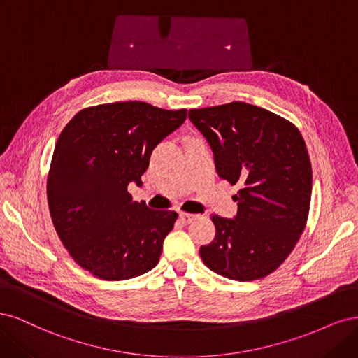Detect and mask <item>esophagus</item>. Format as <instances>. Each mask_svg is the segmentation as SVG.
I'll return each mask as SVG.
<instances>
[{
  "label": "esophagus",
  "instance_id": "34e87169",
  "mask_svg": "<svg viewBox=\"0 0 358 358\" xmlns=\"http://www.w3.org/2000/svg\"><path fill=\"white\" fill-rule=\"evenodd\" d=\"M199 215H196V214H190V213H180V218H181V222L184 223V224H189V223H192L193 220H196V218H198Z\"/></svg>",
  "mask_w": 358,
  "mask_h": 358
}]
</instances>
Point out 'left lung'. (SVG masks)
<instances>
[{"mask_svg":"<svg viewBox=\"0 0 358 358\" xmlns=\"http://www.w3.org/2000/svg\"><path fill=\"white\" fill-rule=\"evenodd\" d=\"M189 119L211 145L218 177L241 186L236 217L211 215L215 238L201 259L229 280L264 278L306 226L313 168L303 136L278 114L241 101L190 110Z\"/></svg>","mask_w":358,"mask_h":358,"instance_id":"left-lung-1","label":"left lung"}]
</instances>
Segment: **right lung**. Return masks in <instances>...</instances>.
I'll return each instance as SVG.
<instances>
[{"instance_id":"right-lung-1","label":"right lung","mask_w":358,"mask_h":358,"mask_svg":"<svg viewBox=\"0 0 358 358\" xmlns=\"http://www.w3.org/2000/svg\"><path fill=\"white\" fill-rule=\"evenodd\" d=\"M187 111L141 101L78 111L61 132L48 176L56 234L77 264L106 281L153 269L178 214L132 201L153 148L186 120Z\"/></svg>"}]
</instances>
